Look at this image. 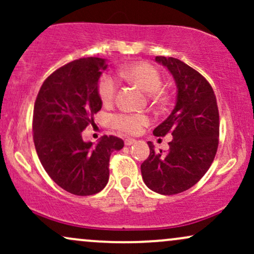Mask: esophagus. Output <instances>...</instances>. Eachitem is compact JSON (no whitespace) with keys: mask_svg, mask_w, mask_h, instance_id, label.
I'll return each mask as SVG.
<instances>
[{"mask_svg":"<svg viewBox=\"0 0 254 254\" xmlns=\"http://www.w3.org/2000/svg\"><path fill=\"white\" fill-rule=\"evenodd\" d=\"M135 139H133V138H127V139H125V142H124V143H125V145H127V147H129V145H132L133 143H135Z\"/></svg>","mask_w":254,"mask_h":254,"instance_id":"esophagus-1","label":"esophagus"}]
</instances>
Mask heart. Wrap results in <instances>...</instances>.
Returning a JSON list of instances; mask_svg holds the SVG:
<instances>
[{
    "mask_svg": "<svg viewBox=\"0 0 254 254\" xmlns=\"http://www.w3.org/2000/svg\"><path fill=\"white\" fill-rule=\"evenodd\" d=\"M121 76L130 82L137 84L144 92L150 93L155 99L161 98V75L154 65L145 62H138L121 70ZM118 84L116 78L110 74H105L99 81V97L104 104H110L116 97ZM149 123V118L143 113H121L113 117V124L118 130L125 133H137Z\"/></svg>",
    "mask_w": 254,
    "mask_h": 254,
    "instance_id": "obj_1",
    "label": "heart"
}]
</instances>
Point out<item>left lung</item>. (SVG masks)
I'll return each mask as SVG.
<instances>
[{"label": "left lung", "instance_id": "left-lung-1", "mask_svg": "<svg viewBox=\"0 0 254 254\" xmlns=\"http://www.w3.org/2000/svg\"><path fill=\"white\" fill-rule=\"evenodd\" d=\"M155 61L171 72L177 84V99L171 115L153 133H171L170 150L150 154L141 165L143 182L156 193L177 194L192 188L209 170L216 155L220 119L216 97L210 83L190 65L173 57Z\"/></svg>", "mask_w": 254, "mask_h": 254}]
</instances>
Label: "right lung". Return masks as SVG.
<instances>
[{
  "label": "right lung",
  "instance_id": "right-lung-1",
  "mask_svg": "<svg viewBox=\"0 0 254 254\" xmlns=\"http://www.w3.org/2000/svg\"><path fill=\"white\" fill-rule=\"evenodd\" d=\"M109 64L87 57L65 64L44 81L34 104L33 139L44 170L63 190L90 196L106 186L110 156L123 139L103 136L97 144L84 142L82 131L101 110L99 80Z\"/></svg>",
  "mask_w": 254,
  "mask_h": 254
}]
</instances>
